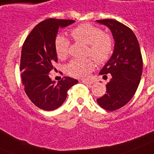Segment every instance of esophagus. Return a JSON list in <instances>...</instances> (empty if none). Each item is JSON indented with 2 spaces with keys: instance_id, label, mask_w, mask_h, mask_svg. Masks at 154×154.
<instances>
[{
  "instance_id": "34e87169",
  "label": "esophagus",
  "mask_w": 154,
  "mask_h": 154,
  "mask_svg": "<svg viewBox=\"0 0 154 154\" xmlns=\"http://www.w3.org/2000/svg\"><path fill=\"white\" fill-rule=\"evenodd\" d=\"M81 82L84 84H85V85H92V84H93V81H86V80H81Z\"/></svg>"
}]
</instances>
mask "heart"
I'll list each match as a JSON object with an SVG mask.
<instances>
[{
  "label": "heart",
  "mask_w": 154,
  "mask_h": 154,
  "mask_svg": "<svg viewBox=\"0 0 154 154\" xmlns=\"http://www.w3.org/2000/svg\"><path fill=\"white\" fill-rule=\"evenodd\" d=\"M71 35L77 42L88 44L86 55L93 57L98 64H103L111 57L113 51V39L109 34L90 23H81L73 28ZM70 42L63 35H57L54 38V50L57 57L66 59L69 55ZM95 64L92 58L73 59L66 66V72L76 78H87L94 69Z\"/></svg>",
  "instance_id": "heart-1"
}]
</instances>
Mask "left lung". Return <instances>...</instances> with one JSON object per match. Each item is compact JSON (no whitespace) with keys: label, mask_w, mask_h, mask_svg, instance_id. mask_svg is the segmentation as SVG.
I'll list each match as a JSON object with an SVG mask.
<instances>
[{"label":"left lung","mask_w":154,"mask_h":154,"mask_svg":"<svg viewBox=\"0 0 154 154\" xmlns=\"http://www.w3.org/2000/svg\"><path fill=\"white\" fill-rule=\"evenodd\" d=\"M97 21L111 30L115 40L112 57L100 72L103 78L107 73L112 78L106 85L107 93L97 100L102 108L112 112L127 104L135 93L142 73V54L131 28L112 19Z\"/></svg>","instance_id":"left-lung-1"}]
</instances>
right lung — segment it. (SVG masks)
<instances>
[{
    "label": "right lung",
    "instance_id": "right-lung-1",
    "mask_svg": "<svg viewBox=\"0 0 154 154\" xmlns=\"http://www.w3.org/2000/svg\"><path fill=\"white\" fill-rule=\"evenodd\" d=\"M74 22L54 18L45 20L34 27L23 42L20 68L22 83L31 101L44 111L59 107L66 100L68 90L78 83L77 80L64 77L55 84L49 76L57 62L54 38L58 28Z\"/></svg>",
    "mask_w": 154,
    "mask_h": 154
}]
</instances>
